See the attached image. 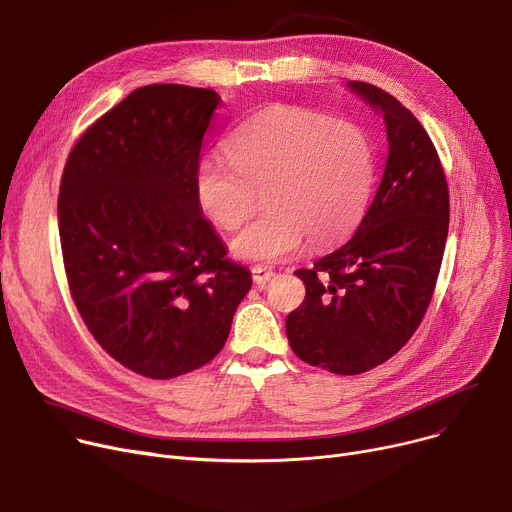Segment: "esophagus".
<instances>
[{
    "instance_id": "esophagus-1",
    "label": "esophagus",
    "mask_w": 512,
    "mask_h": 512,
    "mask_svg": "<svg viewBox=\"0 0 512 512\" xmlns=\"http://www.w3.org/2000/svg\"><path fill=\"white\" fill-rule=\"evenodd\" d=\"M273 271L271 269H266V266H260V264H256L254 266V269H252V279H254V283L256 285H266V283H269L271 279H273Z\"/></svg>"
}]
</instances>
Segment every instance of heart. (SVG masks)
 I'll return each instance as SVG.
<instances>
[{
    "instance_id": "heart-1",
    "label": "heart",
    "mask_w": 512,
    "mask_h": 512,
    "mask_svg": "<svg viewBox=\"0 0 512 512\" xmlns=\"http://www.w3.org/2000/svg\"><path fill=\"white\" fill-rule=\"evenodd\" d=\"M227 156L206 158L196 173L202 210L223 229H239L264 193L266 212L233 241L237 258L275 262L304 237L327 246L360 221L373 187V150L358 127L331 123L304 108L266 110L227 143Z\"/></svg>"
}]
</instances>
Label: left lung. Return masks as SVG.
Listing matches in <instances>:
<instances>
[{
  "label": "left lung",
  "mask_w": 512,
  "mask_h": 512,
  "mask_svg": "<svg viewBox=\"0 0 512 512\" xmlns=\"http://www.w3.org/2000/svg\"><path fill=\"white\" fill-rule=\"evenodd\" d=\"M348 85L383 114V177L356 233L296 271L306 298L285 321L296 356L335 375L367 373L406 346L431 302L450 223L444 168L415 114L371 83Z\"/></svg>",
  "instance_id": "obj_1"
}]
</instances>
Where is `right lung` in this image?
I'll use <instances>...</instances> for the list:
<instances>
[{
    "label": "right lung",
    "mask_w": 512,
    "mask_h": 512,
    "mask_svg": "<svg viewBox=\"0 0 512 512\" xmlns=\"http://www.w3.org/2000/svg\"><path fill=\"white\" fill-rule=\"evenodd\" d=\"M218 104L212 89L139 87L79 137L60 181L70 296L95 342L150 379L210 362L252 287L196 193Z\"/></svg>",
    "instance_id": "obj_1"
}]
</instances>
